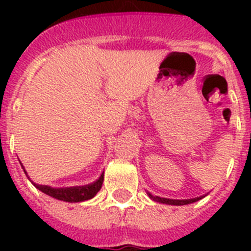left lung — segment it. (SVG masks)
Returning <instances> with one entry per match:
<instances>
[{"label":"left lung","instance_id":"8db88e82","mask_svg":"<svg viewBox=\"0 0 251 251\" xmlns=\"http://www.w3.org/2000/svg\"><path fill=\"white\" fill-rule=\"evenodd\" d=\"M148 196L152 199L153 201H157V202L161 203H167V205H176V206H181V205H188V203L196 202V201L201 200V197H196V199H190V200H171V199H165V197H158V196H153L148 192Z\"/></svg>","mask_w":251,"mask_h":251}]
</instances>
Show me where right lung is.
<instances>
[{"instance_id":"obj_1","label":"right lung","mask_w":251,"mask_h":251,"mask_svg":"<svg viewBox=\"0 0 251 251\" xmlns=\"http://www.w3.org/2000/svg\"><path fill=\"white\" fill-rule=\"evenodd\" d=\"M24 168V166H22ZM25 171V170H24ZM26 174V171H25ZM104 181V175L101 174L95 182L90 183L86 186H74V187H65V188H52L50 186L45 185H36L34 183L35 187L40 190L44 194L49 196L54 197L56 200L66 201V202H81V201L90 200L97 195V192L101 188Z\"/></svg>"}]
</instances>
